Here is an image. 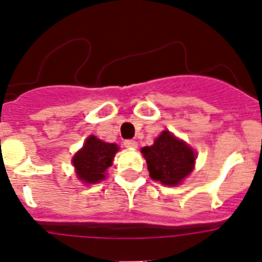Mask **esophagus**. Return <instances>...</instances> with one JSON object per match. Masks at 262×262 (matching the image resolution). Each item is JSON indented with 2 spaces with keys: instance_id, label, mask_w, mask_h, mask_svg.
Wrapping results in <instances>:
<instances>
[{
  "instance_id": "34e87169",
  "label": "esophagus",
  "mask_w": 262,
  "mask_h": 262,
  "mask_svg": "<svg viewBox=\"0 0 262 262\" xmlns=\"http://www.w3.org/2000/svg\"><path fill=\"white\" fill-rule=\"evenodd\" d=\"M124 147L127 148H136L138 147V142H135V140H124Z\"/></svg>"
}]
</instances>
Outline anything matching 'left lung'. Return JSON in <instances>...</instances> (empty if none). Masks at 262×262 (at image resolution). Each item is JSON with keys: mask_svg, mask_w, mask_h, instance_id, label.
I'll return each mask as SVG.
<instances>
[{"mask_svg": "<svg viewBox=\"0 0 262 262\" xmlns=\"http://www.w3.org/2000/svg\"><path fill=\"white\" fill-rule=\"evenodd\" d=\"M142 154L149 176L168 186H176L190 174L195 161L193 148L169 131H163L154 145L143 148Z\"/></svg>", "mask_w": 262, "mask_h": 262, "instance_id": "1", "label": "left lung"}]
</instances>
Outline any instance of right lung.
Listing matches in <instances>:
<instances>
[{"label": "right lung", "mask_w": 262, "mask_h": 262, "mask_svg": "<svg viewBox=\"0 0 262 262\" xmlns=\"http://www.w3.org/2000/svg\"><path fill=\"white\" fill-rule=\"evenodd\" d=\"M118 149L117 144L105 143L93 135L89 136L84 147L72 160L77 177L86 184H97L103 180L106 169L111 166Z\"/></svg>", "instance_id": "obj_1"}]
</instances>
